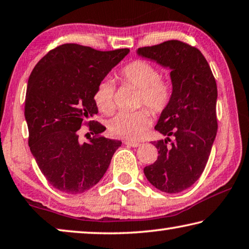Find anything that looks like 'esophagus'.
Instances as JSON below:
<instances>
[{"label":"esophagus","instance_id":"1","mask_svg":"<svg viewBox=\"0 0 249 249\" xmlns=\"http://www.w3.org/2000/svg\"><path fill=\"white\" fill-rule=\"evenodd\" d=\"M124 144H125V145H127V146H130V147H138V146H141V142H129V141H125V142H124Z\"/></svg>","mask_w":249,"mask_h":249}]
</instances>
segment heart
<instances>
[{
  "label": "heart",
  "mask_w": 249,
  "mask_h": 249,
  "mask_svg": "<svg viewBox=\"0 0 249 249\" xmlns=\"http://www.w3.org/2000/svg\"><path fill=\"white\" fill-rule=\"evenodd\" d=\"M122 82L140 90L138 105H146L154 114H161L172 100V86L167 80L160 79L159 70L145 59H134L124 65L117 72ZM96 107L105 115L115 111L114 86L109 80H103L94 92ZM150 124V113L142 108L136 112H122L108 123L113 136L126 141H136Z\"/></svg>",
  "instance_id": "obj_1"
}]
</instances>
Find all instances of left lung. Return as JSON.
Returning <instances> with one entry per match:
<instances>
[{"instance_id":"left-lung-1","label":"left lung","mask_w":249,"mask_h":249,"mask_svg":"<svg viewBox=\"0 0 249 249\" xmlns=\"http://www.w3.org/2000/svg\"><path fill=\"white\" fill-rule=\"evenodd\" d=\"M137 53L171 69V103L155 126L168 137L153 142L158 158L144 174L158 190L178 193L199 180L215 140V78L200 50L181 40L141 47Z\"/></svg>"}]
</instances>
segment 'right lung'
<instances>
[{"label":"right lung","instance_id":"obj_1","mask_svg":"<svg viewBox=\"0 0 249 249\" xmlns=\"http://www.w3.org/2000/svg\"><path fill=\"white\" fill-rule=\"evenodd\" d=\"M128 52L62 44L49 50L29 75L24 107L28 146L57 190L69 195L89 190L104 176L122 145L102 136L104 126L89 120L98 114L96 87ZM84 124L94 136L87 134L90 142L82 144L78 129Z\"/></svg>","mask_w":249,"mask_h":249}]
</instances>
